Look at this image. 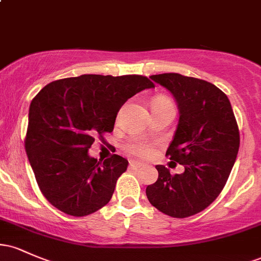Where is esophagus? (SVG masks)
<instances>
[{"instance_id": "1", "label": "esophagus", "mask_w": 261, "mask_h": 261, "mask_svg": "<svg viewBox=\"0 0 261 261\" xmlns=\"http://www.w3.org/2000/svg\"><path fill=\"white\" fill-rule=\"evenodd\" d=\"M145 164L141 163L139 161H130V167L131 168H141V167H143Z\"/></svg>"}]
</instances>
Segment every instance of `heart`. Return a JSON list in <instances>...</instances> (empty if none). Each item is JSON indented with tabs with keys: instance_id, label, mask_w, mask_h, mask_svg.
Listing matches in <instances>:
<instances>
[{
	"instance_id": "b5f03b06",
	"label": "heart",
	"mask_w": 261,
	"mask_h": 261,
	"mask_svg": "<svg viewBox=\"0 0 261 261\" xmlns=\"http://www.w3.org/2000/svg\"><path fill=\"white\" fill-rule=\"evenodd\" d=\"M154 104H172V101L166 97H158L153 100V104H152V106H154ZM128 151L136 155L146 157V155L151 154L152 145L151 143H148L147 141L135 140L134 142H131L130 145H128Z\"/></svg>"
}]
</instances>
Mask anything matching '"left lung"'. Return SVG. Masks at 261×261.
I'll list each match as a JSON object with an SVG mask.
<instances>
[{
  "label": "left lung",
  "mask_w": 261,
  "mask_h": 261,
  "mask_svg": "<svg viewBox=\"0 0 261 261\" xmlns=\"http://www.w3.org/2000/svg\"><path fill=\"white\" fill-rule=\"evenodd\" d=\"M151 80L172 93L179 121L167 155L184 166L170 174L155 166L158 179L146 188L148 201L163 214L185 218L216 200L228 179L239 149V130L228 97L212 83L179 73Z\"/></svg>",
  "instance_id": "8db88e82"
}]
</instances>
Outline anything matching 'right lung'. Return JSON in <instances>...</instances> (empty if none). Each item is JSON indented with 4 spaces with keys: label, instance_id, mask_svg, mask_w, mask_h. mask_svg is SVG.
Wrapping results in <instances>:
<instances>
[{
    "label": "right lung",
    "instance_id": "add662e5",
    "mask_svg": "<svg viewBox=\"0 0 261 261\" xmlns=\"http://www.w3.org/2000/svg\"><path fill=\"white\" fill-rule=\"evenodd\" d=\"M154 88L139 74H82L54 81L29 107L25 151L47 201L71 216H87L112 199L128 162L113 154L101 163L88 154L95 135L112 133L128 98Z\"/></svg>",
    "mask_w": 261,
    "mask_h": 261
}]
</instances>
